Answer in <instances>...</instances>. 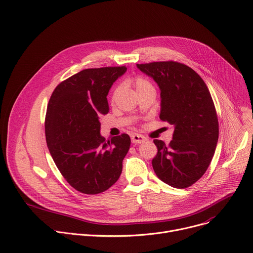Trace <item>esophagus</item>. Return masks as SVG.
<instances>
[{"mask_svg":"<svg viewBox=\"0 0 253 253\" xmlns=\"http://www.w3.org/2000/svg\"><path fill=\"white\" fill-rule=\"evenodd\" d=\"M131 140H132V142L135 143V144H139V143H142V142L146 141L147 139L145 138L144 136H142V135H140V134H133V135L131 136Z\"/></svg>","mask_w":253,"mask_h":253,"instance_id":"esophagus-1","label":"esophagus"}]
</instances>
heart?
Segmentation results:
<instances>
[{
	"label": "heart",
	"mask_w": 253,
	"mask_h": 253,
	"mask_svg": "<svg viewBox=\"0 0 253 253\" xmlns=\"http://www.w3.org/2000/svg\"><path fill=\"white\" fill-rule=\"evenodd\" d=\"M132 84L133 85L135 86V89L137 93H139V91L141 90H144L146 88H149V87H153L151 85V84L144 78H136L132 81ZM120 91V87H117L116 89H115V93H114V98L116 97L118 95V93Z\"/></svg>",
	"instance_id": "heart-1"
}]
</instances>
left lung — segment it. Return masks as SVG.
<instances>
[{"instance_id": "obj_1", "label": "left lung", "mask_w": 253, "mask_h": 253, "mask_svg": "<svg viewBox=\"0 0 253 253\" xmlns=\"http://www.w3.org/2000/svg\"><path fill=\"white\" fill-rule=\"evenodd\" d=\"M160 89L159 118L173 126L169 145L153 140L152 167L159 179L176 189L192 186L209 168L219 137L215 106L203 79L191 67L160 61L137 64Z\"/></svg>"}]
</instances>
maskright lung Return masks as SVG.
<instances>
[{
	"instance_id": "right-lung-1",
	"label": "right lung",
	"mask_w": 253,
	"mask_h": 253,
	"mask_svg": "<svg viewBox=\"0 0 253 253\" xmlns=\"http://www.w3.org/2000/svg\"><path fill=\"white\" fill-rule=\"evenodd\" d=\"M126 71L125 66L87 68L60 83L50 97L46 143L63 177L81 193H103L122 172L130 137L122 134L106 140L100 117L109 112L111 86Z\"/></svg>"
}]
</instances>
